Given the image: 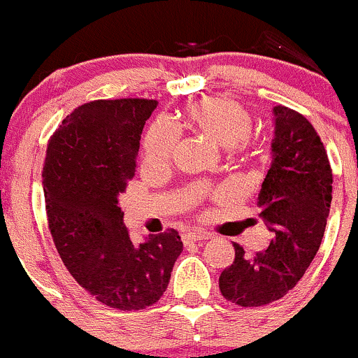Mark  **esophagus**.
Wrapping results in <instances>:
<instances>
[{"label": "esophagus", "mask_w": 358, "mask_h": 358, "mask_svg": "<svg viewBox=\"0 0 358 358\" xmlns=\"http://www.w3.org/2000/svg\"><path fill=\"white\" fill-rule=\"evenodd\" d=\"M211 237V234L202 232V230H192V232L183 234V243H199V241H206Z\"/></svg>", "instance_id": "1"}]
</instances>
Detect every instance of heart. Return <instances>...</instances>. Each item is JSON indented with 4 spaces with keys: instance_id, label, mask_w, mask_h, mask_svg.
I'll return each mask as SVG.
<instances>
[{
    "instance_id": "obj_1",
    "label": "heart",
    "mask_w": 358,
    "mask_h": 358,
    "mask_svg": "<svg viewBox=\"0 0 358 358\" xmlns=\"http://www.w3.org/2000/svg\"><path fill=\"white\" fill-rule=\"evenodd\" d=\"M183 122L192 133L204 136L218 147L243 152L255 128V119L243 103L227 96H208L183 110ZM176 145L175 131L166 122L150 126L143 142V152L149 162H162L173 156Z\"/></svg>"
}]
</instances>
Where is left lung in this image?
<instances>
[{
  "instance_id": "obj_1",
  "label": "left lung",
  "mask_w": 358,
  "mask_h": 358,
  "mask_svg": "<svg viewBox=\"0 0 358 358\" xmlns=\"http://www.w3.org/2000/svg\"><path fill=\"white\" fill-rule=\"evenodd\" d=\"M272 164L258 194L259 216L272 239L248 256L234 243L236 258L220 275L223 298L239 306H263L298 284L322 243L333 199V169L312 122L289 107H273Z\"/></svg>"
}]
</instances>
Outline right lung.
Returning <instances> with one entry per match:
<instances>
[{
	"label": "right lung",
	"instance_id": "1",
	"mask_svg": "<svg viewBox=\"0 0 358 358\" xmlns=\"http://www.w3.org/2000/svg\"><path fill=\"white\" fill-rule=\"evenodd\" d=\"M156 107L147 99L93 100L64 119L46 149L43 192L53 243L79 286L110 308L159 301L183 249L175 229L133 243L117 204Z\"/></svg>",
	"mask_w": 358,
	"mask_h": 358
}]
</instances>
